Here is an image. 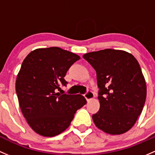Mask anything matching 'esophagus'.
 <instances>
[{"instance_id":"1","label":"esophagus","mask_w":155,"mask_h":155,"mask_svg":"<svg viewBox=\"0 0 155 155\" xmlns=\"http://www.w3.org/2000/svg\"><path fill=\"white\" fill-rule=\"evenodd\" d=\"M84 97L86 98L87 101H90L91 99H92V98H94V97H95V95H94V93L92 92V91L89 90V91H87V93L84 95Z\"/></svg>"}]
</instances>
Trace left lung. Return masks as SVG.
I'll return each mask as SVG.
<instances>
[{
	"label": "left lung",
	"mask_w": 155,
	"mask_h": 155,
	"mask_svg": "<svg viewBox=\"0 0 155 155\" xmlns=\"http://www.w3.org/2000/svg\"><path fill=\"white\" fill-rule=\"evenodd\" d=\"M83 57L96 71L100 109L92 115L95 126L109 134L125 133L136 123L146 98L138 61L128 52L110 48Z\"/></svg>",
	"instance_id": "8db88e82"
}]
</instances>
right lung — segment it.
Here are the masks:
<instances>
[{
    "instance_id": "right-lung-1",
    "label": "right lung",
    "mask_w": 155,
    "mask_h": 155,
    "mask_svg": "<svg viewBox=\"0 0 155 155\" xmlns=\"http://www.w3.org/2000/svg\"><path fill=\"white\" fill-rule=\"evenodd\" d=\"M81 57L58 47L38 48L25 57L15 90L19 106L28 125L38 134L54 137L64 131L74 113L86 104L81 95L57 92L66 86L67 71Z\"/></svg>"
}]
</instances>
